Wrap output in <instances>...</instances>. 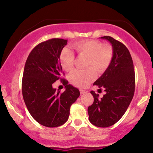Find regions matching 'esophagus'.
<instances>
[{"label":"esophagus","mask_w":153,"mask_h":153,"mask_svg":"<svg viewBox=\"0 0 153 153\" xmlns=\"http://www.w3.org/2000/svg\"><path fill=\"white\" fill-rule=\"evenodd\" d=\"M80 94H85V93H87L88 91L87 90H83V89H80Z\"/></svg>","instance_id":"esophagus-1"}]
</instances>
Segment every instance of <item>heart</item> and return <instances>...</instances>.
<instances>
[{"label":"heart","mask_w":153,"mask_h":153,"mask_svg":"<svg viewBox=\"0 0 153 153\" xmlns=\"http://www.w3.org/2000/svg\"><path fill=\"white\" fill-rule=\"evenodd\" d=\"M73 47L79 56L86 57V67L91 68L85 71H73L70 75V80L76 86L85 88L96 79L95 69L103 73L110 65L114 56L113 48L109 45H103L101 42L94 39L78 42ZM59 62L63 70L72 71L75 62L73 51L68 47L63 48L59 54Z\"/></svg>","instance_id":"b5f03b06"}]
</instances>
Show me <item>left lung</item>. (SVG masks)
<instances>
[{
  "label": "left lung",
  "instance_id": "left-lung-1",
  "mask_svg": "<svg viewBox=\"0 0 153 153\" xmlns=\"http://www.w3.org/2000/svg\"><path fill=\"white\" fill-rule=\"evenodd\" d=\"M111 44L114 56L110 65L94 85L104 89L101 99L91 91L94 98L88 108L89 121L99 127L114 125L122 117L130 104L134 94L135 75L131 54L127 47L109 36L101 37Z\"/></svg>",
  "mask_w": 153,
  "mask_h": 153
}]
</instances>
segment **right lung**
Instances as JSON below:
<instances>
[{
	"mask_svg": "<svg viewBox=\"0 0 153 153\" xmlns=\"http://www.w3.org/2000/svg\"><path fill=\"white\" fill-rule=\"evenodd\" d=\"M67 39H51L39 44L31 50L26 61L22 78V94L31 117L47 127H57L68 121L71 105L80 91L62 78L64 75L59 54ZM60 79L66 91L60 93L52 85Z\"/></svg>",
	"mask_w": 153,
	"mask_h": 153,
	"instance_id": "right-lung-1",
	"label": "right lung"
}]
</instances>
